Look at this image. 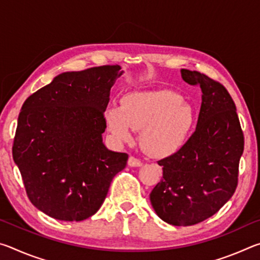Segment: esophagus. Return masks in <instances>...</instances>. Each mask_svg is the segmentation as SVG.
<instances>
[{
    "instance_id": "esophagus-1",
    "label": "esophagus",
    "mask_w": 260,
    "mask_h": 260,
    "mask_svg": "<svg viewBox=\"0 0 260 260\" xmlns=\"http://www.w3.org/2000/svg\"><path fill=\"white\" fill-rule=\"evenodd\" d=\"M128 166H131V167H140V166H142V161H141L140 159H138V158H135V157H133V156H131L129 158H128Z\"/></svg>"
}]
</instances>
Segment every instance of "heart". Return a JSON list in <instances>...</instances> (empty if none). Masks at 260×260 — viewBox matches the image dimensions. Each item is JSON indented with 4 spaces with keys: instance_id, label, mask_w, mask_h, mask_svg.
I'll use <instances>...</instances> for the list:
<instances>
[{
    "instance_id": "b5f03b06",
    "label": "heart",
    "mask_w": 260,
    "mask_h": 260,
    "mask_svg": "<svg viewBox=\"0 0 260 260\" xmlns=\"http://www.w3.org/2000/svg\"><path fill=\"white\" fill-rule=\"evenodd\" d=\"M108 131L118 142H129L140 129V143L148 155L171 156L186 143L195 124V112L170 90L129 91L119 105L104 112Z\"/></svg>"
}]
</instances>
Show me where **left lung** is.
<instances>
[{
  "label": "left lung",
  "mask_w": 260,
  "mask_h": 260,
  "mask_svg": "<svg viewBox=\"0 0 260 260\" xmlns=\"http://www.w3.org/2000/svg\"><path fill=\"white\" fill-rule=\"evenodd\" d=\"M181 77L202 90L199 120L182 148L158 161L162 179L150 202L165 222L191 226L212 217L234 193L244 138L234 101L221 83L184 69Z\"/></svg>",
  "instance_id": "1"
}]
</instances>
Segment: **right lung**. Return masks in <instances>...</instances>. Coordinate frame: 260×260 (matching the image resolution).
I'll return each mask as SVG.
<instances>
[{
	"mask_svg": "<svg viewBox=\"0 0 260 260\" xmlns=\"http://www.w3.org/2000/svg\"><path fill=\"white\" fill-rule=\"evenodd\" d=\"M104 65L64 72L25 101L12 156L35 208L63 221L98 212L128 155L105 147L104 111L124 71Z\"/></svg>",
	"mask_w": 260,
	"mask_h": 260,
	"instance_id": "add662e5",
	"label": "right lung"
}]
</instances>
